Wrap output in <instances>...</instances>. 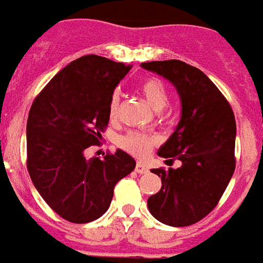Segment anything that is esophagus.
I'll return each instance as SVG.
<instances>
[{
	"mask_svg": "<svg viewBox=\"0 0 263 263\" xmlns=\"http://www.w3.org/2000/svg\"><path fill=\"white\" fill-rule=\"evenodd\" d=\"M135 171L136 173H139V174H146V173H148V167L144 164H141V163H137Z\"/></svg>",
	"mask_w": 263,
	"mask_h": 263,
	"instance_id": "1",
	"label": "esophagus"
}]
</instances>
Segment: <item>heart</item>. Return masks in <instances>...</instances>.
<instances>
[{"instance_id":"heart-1","label":"heart","mask_w":263,"mask_h":263,"mask_svg":"<svg viewBox=\"0 0 263 263\" xmlns=\"http://www.w3.org/2000/svg\"><path fill=\"white\" fill-rule=\"evenodd\" d=\"M141 93L146 96L148 103L156 109L161 110L168 105L170 95L165 83L158 78H146L140 85ZM119 105H120V98L117 93H113L109 100V116L115 119L119 113ZM117 144L136 157H146L148 153L152 152L154 139L152 136L141 133V132H127L126 135L119 137Z\"/></svg>"}]
</instances>
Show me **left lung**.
<instances>
[{
  "mask_svg": "<svg viewBox=\"0 0 263 263\" xmlns=\"http://www.w3.org/2000/svg\"><path fill=\"white\" fill-rule=\"evenodd\" d=\"M177 87L181 120L158 156L180 160L178 168H154L161 188L147 200L152 215L171 227H188L217 206L235 170L236 124L232 107L200 69L177 59L141 63Z\"/></svg>",
  "mask_w": 263,
  "mask_h": 263,
  "instance_id": "1",
  "label": "left lung"
}]
</instances>
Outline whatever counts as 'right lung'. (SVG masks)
Returning <instances> with one entry per match:
<instances>
[{"label":"right lung","instance_id":"1","mask_svg":"<svg viewBox=\"0 0 263 263\" xmlns=\"http://www.w3.org/2000/svg\"><path fill=\"white\" fill-rule=\"evenodd\" d=\"M132 65L98 55L70 62L33 100L27 122V168L33 185L59 217L86 224L102 217L113 190L136 161L117 150L85 157L109 124V100Z\"/></svg>","mask_w":263,"mask_h":263}]
</instances>
